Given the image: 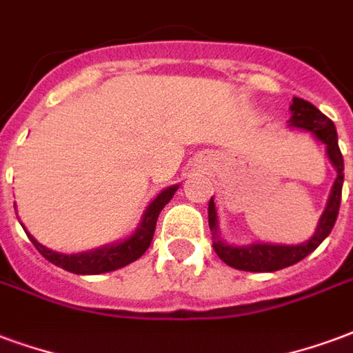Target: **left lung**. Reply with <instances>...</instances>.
Masks as SVG:
<instances>
[{
	"instance_id": "8db88e82",
	"label": "left lung",
	"mask_w": 353,
	"mask_h": 353,
	"mask_svg": "<svg viewBox=\"0 0 353 353\" xmlns=\"http://www.w3.org/2000/svg\"><path fill=\"white\" fill-rule=\"evenodd\" d=\"M292 117H290V127L307 130L316 140L325 143L327 157L331 164L336 170V179L331 189L330 200L323 210L320 223L316 226L314 236L309 241L301 245H271V243H252L247 247H234L228 245L221 237L219 232V219H216V210L213 198L210 200V230L211 239H213V249L216 256L221 258L230 268H236L241 271H254V273H268V271H279L301 262L303 258L309 256L312 250L320 247V243L330 236L331 230L335 226L339 208H341V194H343L344 181V161L343 153L339 150V138H336V129L330 117L323 116L322 112L316 108L309 101H303L299 97H294L290 104Z\"/></svg>"
}]
</instances>
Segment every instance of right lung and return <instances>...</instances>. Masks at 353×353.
<instances>
[{
    "label": "right lung",
    "mask_w": 353,
    "mask_h": 353,
    "mask_svg": "<svg viewBox=\"0 0 353 353\" xmlns=\"http://www.w3.org/2000/svg\"><path fill=\"white\" fill-rule=\"evenodd\" d=\"M179 189V185H172L168 189H164L159 192V196L153 198V202L145 208L142 215V221L138 224V228L134 230V234L123 241L112 243L101 249L90 250V252H78V254H61L56 250L46 249L44 245L30 236V232H26L31 243L35 245V249L43 254L48 262H52L57 268H61L70 273H77V275H99V273H108V271L119 270L129 265L130 262H134L138 258L142 256L143 252L148 250L151 245L153 234H155L157 219L159 213L163 211V208L172 200L174 192ZM17 210V205H14ZM23 226V224H22ZM26 230V228H23Z\"/></svg>",
    "instance_id": "add662e5"
}]
</instances>
